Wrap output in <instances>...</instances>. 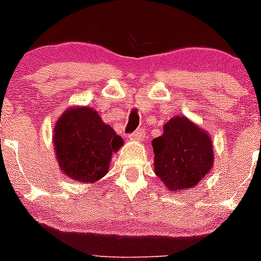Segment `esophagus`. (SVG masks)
Here are the masks:
<instances>
[{
  "instance_id": "esophagus-1",
  "label": "esophagus",
  "mask_w": 261,
  "mask_h": 261,
  "mask_svg": "<svg viewBox=\"0 0 261 261\" xmlns=\"http://www.w3.org/2000/svg\"><path fill=\"white\" fill-rule=\"evenodd\" d=\"M144 136H145V134H144V130L143 128H140V130H136L135 133L131 134L128 138L131 139V140H136V141H141L144 140Z\"/></svg>"
}]
</instances>
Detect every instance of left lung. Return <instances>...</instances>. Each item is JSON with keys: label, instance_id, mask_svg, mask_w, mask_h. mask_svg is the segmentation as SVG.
Instances as JSON below:
<instances>
[{"label": "left lung", "instance_id": "8db88e82", "mask_svg": "<svg viewBox=\"0 0 261 261\" xmlns=\"http://www.w3.org/2000/svg\"><path fill=\"white\" fill-rule=\"evenodd\" d=\"M153 139L154 172L169 191L199 185L214 164L213 141L204 128L186 116H174Z\"/></svg>", "mask_w": 261, "mask_h": 261}]
</instances>
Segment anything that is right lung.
<instances>
[{
  "instance_id": "obj_1",
  "label": "right lung",
  "mask_w": 261,
  "mask_h": 261,
  "mask_svg": "<svg viewBox=\"0 0 261 261\" xmlns=\"http://www.w3.org/2000/svg\"><path fill=\"white\" fill-rule=\"evenodd\" d=\"M56 159L65 176L94 184L110 169L112 154L123 145L121 136L88 106H70L53 127Z\"/></svg>"
}]
</instances>
